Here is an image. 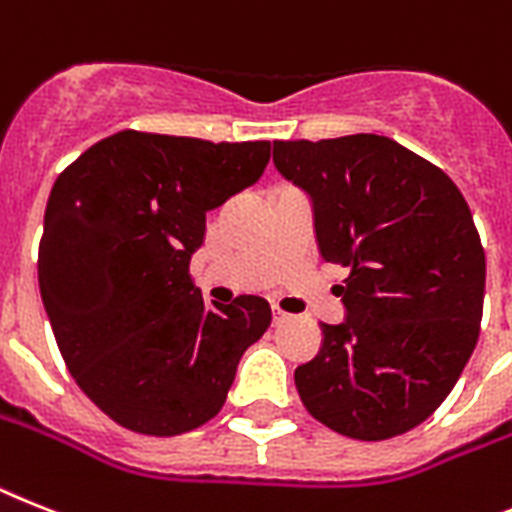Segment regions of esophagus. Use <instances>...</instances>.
I'll return each mask as SVG.
<instances>
[{
  "instance_id": "esophagus-1",
  "label": "esophagus",
  "mask_w": 512,
  "mask_h": 512,
  "mask_svg": "<svg viewBox=\"0 0 512 512\" xmlns=\"http://www.w3.org/2000/svg\"><path fill=\"white\" fill-rule=\"evenodd\" d=\"M289 312H283V309L281 307H273V322H276V325H278V322H283V320H289Z\"/></svg>"
}]
</instances>
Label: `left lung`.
Segmentation results:
<instances>
[{"instance_id": "obj_1", "label": "left lung", "mask_w": 512, "mask_h": 512, "mask_svg": "<svg viewBox=\"0 0 512 512\" xmlns=\"http://www.w3.org/2000/svg\"><path fill=\"white\" fill-rule=\"evenodd\" d=\"M273 163L312 197L320 255L349 268L346 320L296 367L304 409L354 440L435 414L479 341L484 247L453 179L390 137L276 140Z\"/></svg>"}]
</instances>
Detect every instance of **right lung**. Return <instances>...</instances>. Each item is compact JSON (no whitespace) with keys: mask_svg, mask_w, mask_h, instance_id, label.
Returning <instances> with one entry per match:
<instances>
[{"mask_svg":"<svg viewBox=\"0 0 512 512\" xmlns=\"http://www.w3.org/2000/svg\"><path fill=\"white\" fill-rule=\"evenodd\" d=\"M268 161V140L122 130L57 176L38 247L41 299L70 375L122 427L174 437L210 422L268 330L263 296L208 307L190 276L205 213Z\"/></svg>","mask_w":512,"mask_h":512,"instance_id":"right-lung-1","label":"right lung"}]
</instances>
